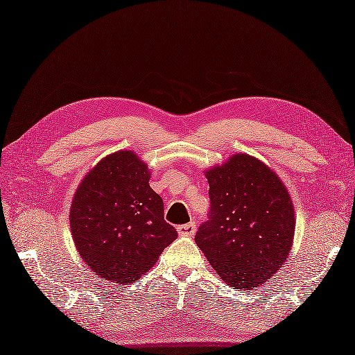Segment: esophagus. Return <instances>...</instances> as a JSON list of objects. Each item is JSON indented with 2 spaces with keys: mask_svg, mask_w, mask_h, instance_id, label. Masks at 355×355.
Returning a JSON list of instances; mask_svg holds the SVG:
<instances>
[{
  "mask_svg": "<svg viewBox=\"0 0 355 355\" xmlns=\"http://www.w3.org/2000/svg\"><path fill=\"white\" fill-rule=\"evenodd\" d=\"M177 230H178V234L183 235V237H193L195 232H196V223L190 222V223H186V225H180Z\"/></svg>",
  "mask_w": 355,
  "mask_h": 355,
  "instance_id": "1",
  "label": "esophagus"
}]
</instances>
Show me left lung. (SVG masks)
Returning <instances> with one entry per match:
<instances>
[{
	"mask_svg": "<svg viewBox=\"0 0 355 355\" xmlns=\"http://www.w3.org/2000/svg\"><path fill=\"white\" fill-rule=\"evenodd\" d=\"M205 175L210 211L195 235L198 248L230 286L264 284L293 246L294 208L285 186L248 154H235Z\"/></svg>",
	"mask_w": 355,
	"mask_h": 355,
	"instance_id": "1",
	"label": "left lung"
}]
</instances>
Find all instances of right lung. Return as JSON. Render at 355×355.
Instances as JSON below:
<instances>
[{
    "label": "right lung",
    "instance_id": "1",
    "mask_svg": "<svg viewBox=\"0 0 355 355\" xmlns=\"http://www.w3.org/2000/svg\"><path fill=\"white\" fill-rule=\"evenodd\" d=\"M148 180V168L136 154L116 151L98 162L76 190L71 235L79 255L103 280L133 284L178 237Z\"/></svg>",
    "mask_w": 355,
    "mask_h": 355
}]
</instances>
